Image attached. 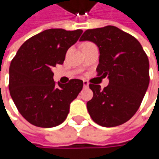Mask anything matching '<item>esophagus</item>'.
Here are the masks:
<instances>
[{"label": "esophagus", "mask_w": 159, "mask_h": 159, "mask_svg": "<svg viewBox=\"0 0 159 159\" xmlns=\"http://www.w3.org/2000/svg\"><path fill=\"white\" fill-rule=\"evenodd\" d=\"M83 86H84V88H86V89L89 88V82H88L87 80H84V81H83Z\"/></svg>", "instance_id": "34e87169"}]
</instances>
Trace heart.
<instances>
[{
	"mask_svg": "<svg viewBox=\"0 0 159 159\" xmlns=\"http://www.w3.org/2000/svg\"><path fill=\"white\" fill-rule=\"evenodd\" d=\"M85 44H86V43H85Z\"/></svg>",
	"mask_w": 159,
	"mask_h": 159,
	"instance_id": "obj_1",
	"label": "heart"
}]
</instances>
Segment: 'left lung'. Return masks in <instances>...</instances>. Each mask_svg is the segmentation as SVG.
<instances>
[{"mask_svg":"<svg viewBox=\"0 0 159 159\" xmlns=\"http://www.w3.org/2000/svg\"><path fill=\"white\" fill-rule=\"evenodd\" d=\"M80 41L94 42L99 48L98 76L109 85L90 84L93 98L87 102L96 124L112 127L128 121L138 111L150 83V64L140 42L116 26L89 29Z\"/></svg>","mask_w":159,"mask_h":159,"instance_id":"left-lung-1","label":"left lung"}]
</instances>
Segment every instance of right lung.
<instances>
[{
    "instance_id": "obj_1",
    "label": "right lung",
    "mask_w": 159,
    "mask_h": 159,
    "mask_svg": "<svg viewBox=\"0 0 159 159\" xmlns=\"http://www.w3.org/2000/svg\"><path fill=\"white\" fill-rule=\"evenodd\" d=\"M82 30L48 29L27 40L9 66V89L22 116L32 125L54 127L67 118L70 104L83 88L81 80L56 83L53 69L62 64Z\"/></svg>"
}]
</instances>
